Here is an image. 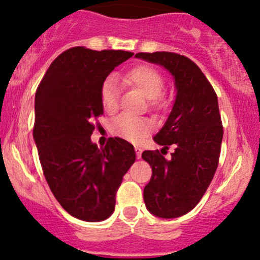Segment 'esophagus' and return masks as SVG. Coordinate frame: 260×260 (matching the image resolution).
Here are the masks:
<instances>
[{"label": "esophagus", "mask_w": 260, "mask_h": 260, "mask_svg": "<svg viewBox=\"0 0 260 260\" xmlns=\"http://www.w3.org/2000/svg\"><path fill=\"white\" fill-rule=\"evenodd\" d=\"M135 150H136V156H137V159H140L141 155H142V149H141L140 147H135Z\"/></svg>", "instance_id": "esophagus-1"}]
</instances>
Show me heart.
<instances>
[{
  "label": "heart",
  "mask_w": 260,
  "mask_h": 260,
  "mask_svg": "<svg viewBox=\"0 0 260 260\" xmlns=\"http://www.w3.org/2000/svg\"><path fill=\"white\" fill-rule=\"evenodd\" d=\"M125 83L135 86L137 90L149 100L150 107L159 108L164 105L160 98L164 89V79L161 73L149 65H137L124 76ZM100 100L107 113H113L118 107V86L113 77H108L102 83L100 89ZM152 131V124L145 119L121 115L112 125V133L115 136L129 141L131 143H140Z\"/></svg>",
  "instance_id": "obj_1"
}]
</instances>
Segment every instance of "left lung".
Returning <instances> with one entry per match:
<instances>
[{
	"mask_svg": "<svg viewBox=\"0 0 260 260\" xmlns=\"http://www.w3.org/2000/svg\"><path fill=\"white\" fill-rule=\"evenodd\" d=\"M135 57L164 67L175 82L176 96L154 141L171 159L145 150L152 178L143 190L147 210L160 218H177L197 206L218 166L223 126L212 85L197 63L176 53H137Z\"/></svg>",
	"mask_w": 260,
	"mask_h": 260,
	"instance_id": "8db88e82",
	"label": "left lung"
}]
</instances>
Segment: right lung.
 <instances>
[{"label": "right lung", "mask_w": 260, "mask_h": 260, "mask_svg": "<svg viewBox=\"0 0 260 260\" xmlns=\"http://www.w3.org/2000/svg\"><path fill=\"white\" fill-rule=\"evenodd\" d=\"M134 53L75 47L49 66L35 96L34 140L44 177L75 218L101 222L113 213L115 193L135 162L134 146L119 137L104 148L91 142L102 83Z\"/></svg>", "instance_id": "right-lung-1"}]
</instances>
